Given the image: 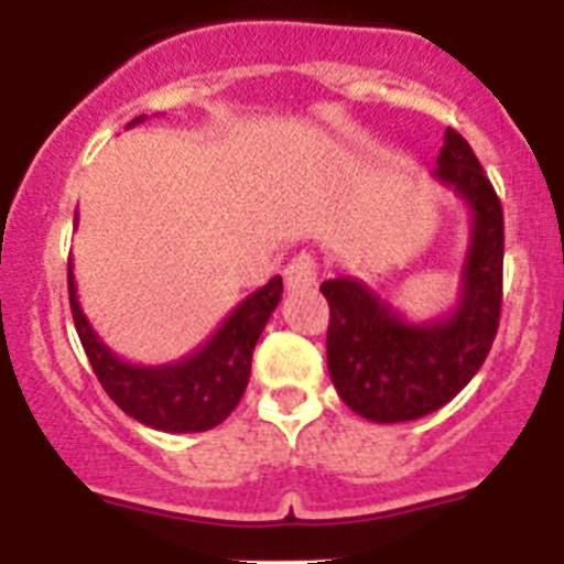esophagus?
I'll use <instances>...</instances> for the list:
<instances>
[{
    "mask_svg": "<svg viewBox=\"0 0 564 564\" xmlns=\"http://www.w3.org/2000/svg\"><path fill=\"white\" fill-rule=\"evenodd\" d=\"M318 279V262L311 253H299L285 265V285L288 291H302V288L316 285Z\"/></svg>",
    "mask_w": 564,
    "mask_h": 564,
    "instance_id": "1",
    "label": "esophagus"
}]
</instances>
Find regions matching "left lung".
Instances as JSON below:
<instances>
[{"instance_id": "1", "label": "left lung", "mask_w": 564, "mask_h": 564, "mask_svg": "<svg viewBox=\"0 0 564 564\" xmlns=\"http://www.w3.org/2000/svg\"><path fill=\"white\" fill-rule=\"evenodd\" d=\"M432 177L452 188L471 217L460 296L449 313L410 322L361 279L322 282L330 305L327 370L333 387L356 415L376 423L415 421L449 403L482 367L500 325L502 206L455 129L443 134Z\"/></svg>"}]
</instances>
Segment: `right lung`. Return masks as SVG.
Instances as JSON below:
<instances>
[{"mask_svg":"<svg viewBox=\"0 0 564 564\" xmlns=\"http://www.w3.org/2000/svg\"><path fill=\"white\" fill-rule=\"evenodd\" d=\"M141 121L143 115L129 127ZM67 288L78 338L107 395L143 426L172 435L214 430L231 415L248 387L259 333L265 330L268 318L282 299V276H273L268 285L242 299L197 350L181 361L147 367L115 356L93 330L78 302L73 259L67 262Z\"/></svg>","mask_w":564,"mask_h":564,"instance_id":"1","label":"right lung"}]
</instances>
